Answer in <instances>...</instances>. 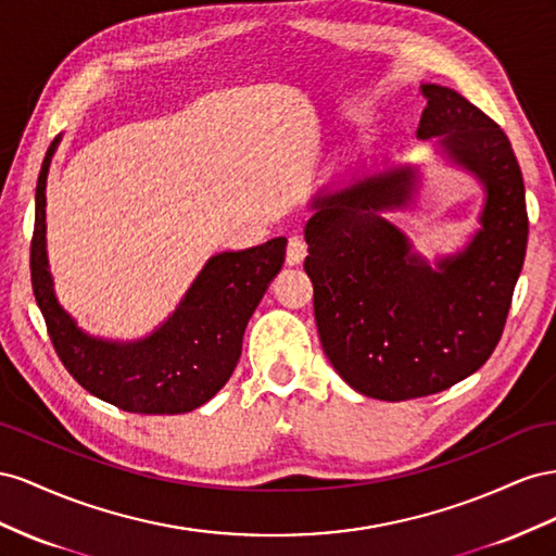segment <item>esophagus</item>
Returning <instances> with one entry per match:
<instances>
[{
  "label": "esophagus",
  "instance_id": "1",
  "mask_svg": "<svg viewBox=\"0 0 556 556\" xmlns=\"http://www.w3.org/2000/svg\"><path fill=\"white\" fill-rule=\"evenodd\" d=\"M305 256H307V244H305L303 237H298V235L289 237V247H287V263H289V265H300V263L305 261Z\"/></svg>",
  "mask_w": 556,
  "mask_h": 556
}]
</instances>
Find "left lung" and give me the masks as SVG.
Returning a JSON list of instances; mask_svg holds the SVG:
<instances>
[{"label":"left lung","mask_w":556,"mask_h":556,"mask_svg":"<svg viewBox=\"0 0 556 556\" xmlns=\"http://www.w3.org/2000/svg\"><path fill=\"white\" fill-rule=\"evenodd\" d=\"M417 137H438L486 190L482 230L438 269L379 216L403 207L415 174L393 169L319 195L307 220L314 319L349 387L379 401L440 393L480 370L503 336L527 256L525 179L501 125L452 88L424 84Z\"/></svg>","instance_id":"left-lung-1"}]
</instances>
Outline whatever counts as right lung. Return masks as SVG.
I'll return each instance as SVG.
<instances>
[{"label":"right lung","instance_id":"right-lung-1","mask_svg":"<svg viewBox=\"0 0 556 556\" xmlns=\"http://www.w3.org/2000/svg\"><path fill=\"white\" fill-rule=\"evenodd\" d=\"M55 144L58 139L46 151L37 181L29 269L31 291L62 366L86 391L135 415H181L204 405L240 361L244 328L281 269L287 237L218 253L204 265L179 309L147 340H94L60 307L46 261V174Z\"/></svg>","mask_w":556,"mask_h":556}]
</instances>
